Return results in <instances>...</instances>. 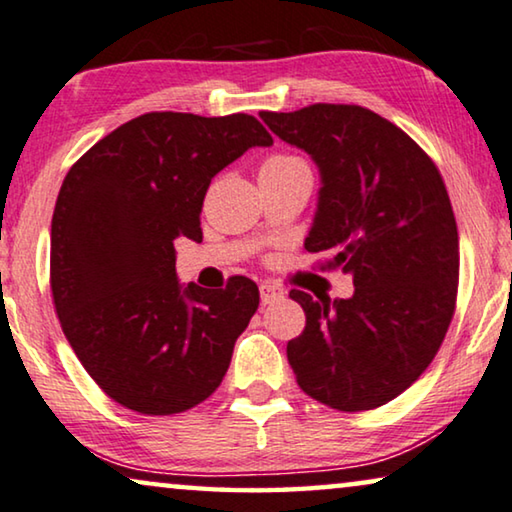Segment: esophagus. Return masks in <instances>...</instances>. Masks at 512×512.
Returning <instances> with one entry per match:
<instances>
[{
    "mask_svg": "<svg viewBox=\"0 0 512 512\" xmlns=\"http://www.w3.org/2000/svg\"><path fill=\"white\" fill-rule=\"evenodd\" d=\"M284 295H286L284 288H279L274 284H261V302H263V305H272V302L284 300Z\"/></svg>",
    "mask_w": 512,
    "mask_h": 512,
    "instance_id": "34e87169",
    "label": "esophagus"
}]
</instances>
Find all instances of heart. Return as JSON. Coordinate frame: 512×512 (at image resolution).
I'll use <instances>...</instances> for the list:
<instances>
[{
	"mask_svg": "<svg viewBox=\"0 0 512 512\" xmlns=\"http://www.w3.org/2000/svg\"><path fill=\"white\" fill-rule=\"evenodd\" d=\"M305 164V161L295 159V157H284V154H279V157H270L265 164L261 166V173H272V170H284V168H291V166H300Z\"/></svg>",
	"mask_w": 512,
	"mask_h": 512,
	"instance_id": "1",
	"label": "heart"
}]
</instances>
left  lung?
I'll use <instances>...</instances> for the list:
<instances>
[{"label":"left lung","mask_w":512,"mask_h":512,"mask_svg":"<svg viewBox=\"0 0 512 512\" xmlns=\"http://www.w3.org/2000/svg\"><path fill=\"white\" fill-rule=\"evenodd\" d=\"M307 152L321 189L307 251L353 277L351 298L291 291L307 314L286 346L295 381L339 411L376 409L429 367L455 309L459 238L439 170L406 133L360 106L261 113Z\"/></svg>","instance_id":"1"}]
</instances>
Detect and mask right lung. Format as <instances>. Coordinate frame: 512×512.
Wrapping results in <instances>:
<instances>
[{
    "mask_svg": "<svg viewBox=\"0 0 512 512\" xmlns=\"http://www.w3.org/2000/svg\"><path fill=\"white\" fill-rule=\"evenodd\" d=\"M272 136L235 113H147L90 147L59 189L50 286L62 330L108 397L147 416L201 404L224 379L258 286L180 284L173 242H198L212 177Z\"/></svg>",
    "mask_w": 512,
    "mask_h": 512,
    "instance_id": "right-lung-1",
    "label": "right lung"
}]
</instances>
